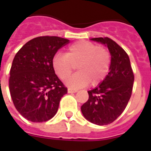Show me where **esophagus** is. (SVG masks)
Here are the masks:
<instances>
[{"instance_id": "1", "label": "esophagus", "mask_w": 151, "mask_h": 151, "mask_svg": "<svg viewBox=\"0 0 151 151\" xmlns=\"http://www.w3.org/2000/svg\"><path fill=\"white\" fill-rule=\"evenodd\" d=\"M78 91V90L76 89H73V88H68V93H76V92Z\"/></svg>"}]
</instances>
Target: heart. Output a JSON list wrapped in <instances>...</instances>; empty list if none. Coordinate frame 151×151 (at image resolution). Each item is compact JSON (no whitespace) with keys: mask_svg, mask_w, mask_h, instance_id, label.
<instances>
[{"mask_svg":"<svg viewBox=\"0 0 151 151\" xmlns=\"http://www.w3.org/2000/svg\"><path fill=\"white\" fill-rule=\"evenodd\" d=\"M78 65V72L66 80L73 88L85 87L91 82L97 85L106 76L110 66V54L105 47L88 41H80L68 47L65 54H57L52 66L61 79H66Z\"/></svg>","mask_w":151,"mask_h":151,"instance_id":"obj_1","label":"heart"}]
</instances>
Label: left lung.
Instances as JSON below:
<instances>
[{
	"mask_svg": "<svg viewBox=\"0 0 151 151\" xmlns=\"http://www.w3.org/2000/svg\"><path fill=\"white\" fill-rule=\"evenodd\" d=\"M91 40L105 45L111 55L110 72L101 84L88 91L81 110L86 119L98 125L112 123L122 113L132 92L134 76L126 52L110 38Z\"/></svg>",
	"mask_w": 151,
	"mask_h": 151,
	"instance_id": "left-lung-1",
	"label": "left lung"
}]
</instances>
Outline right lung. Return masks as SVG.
<instances>
[{"label":"right lung","instance_id":"add662e5","mask_svg":"<svg viewBox=\"0 0 151 151\" xmlns=\"http://www.w3.org/2000/svg\"><path fill=\"white\" fill-rule=\"evenodd\" d=\"M69 42L57 36L37 37L25 44L15 55L9 88L16 109L28 120L46 122L57 113L67 88L55 74L52 60Z\"/></svg>","mask_w":151,"mask_h":151}]
</instances>
